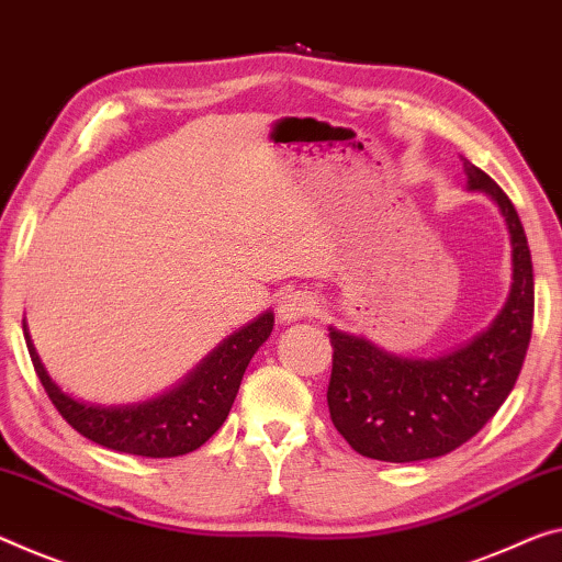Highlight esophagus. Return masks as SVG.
Masks as SVG:
<instances>
[{
  "instance_id": "1",
  "label": "esophagus",
  "mask_w": 562,
  "mask_h": 562,
  "mask_svg": "<svg viewBox=\"0 0 562 562\" xmlns=\"http://www.w3.org/2000/svg\"><path fill=\"white\" fill-rule=\"evenodd\" d=\"M316 311V299L304 291H289L279 301L281 322H299V318L311 316Z\"/></svg>"
}]
</instances>
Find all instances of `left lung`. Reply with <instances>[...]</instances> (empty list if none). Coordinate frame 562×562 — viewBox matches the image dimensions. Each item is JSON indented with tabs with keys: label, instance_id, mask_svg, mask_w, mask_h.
Segmentation results:
<instances>
[{
	"label": "left lung",
	"instance_id": "obj_1",
	"mask_svg": "<svg viewBox=\"0 0 562 562\" xmlns=\"http://www.w3.org/2000/svg\"><path fill=\"white\" fill-rule=\"evenodd\" d=\"M462 166L468 191L487 193L510 231V296L485 331L435 359L396 357L331 326V422L351 450L371 460L417 462L457 450L503 407L528 353L535 311L528 238L503 188L468 158Z\"/></svg>",
	"mask_w": 562,
	"mask_h": 562
}]
</instances>
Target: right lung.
Returning <instances> with one entry per match:
<instances>
[{"label": "right lung", "instance_id": "obj_1", "mask_svg": "<svg viewBox=\"0 0 562 562\" xmlns=\"http://www.w3.org/2000/svg\"><path fill=\"white\" fill-rule=\"evenodd\" d=\"M22 329L34 371L67 425L108 450L140 457H178L209 442L226 422L248 361L271 336L273 314L266 311L223 339L183 382L166 394L115 407L80 402L59 390L40 361L24 322Z\"/></svg>", "mask_w": 562, "mask_h": 562}]
</instances>
